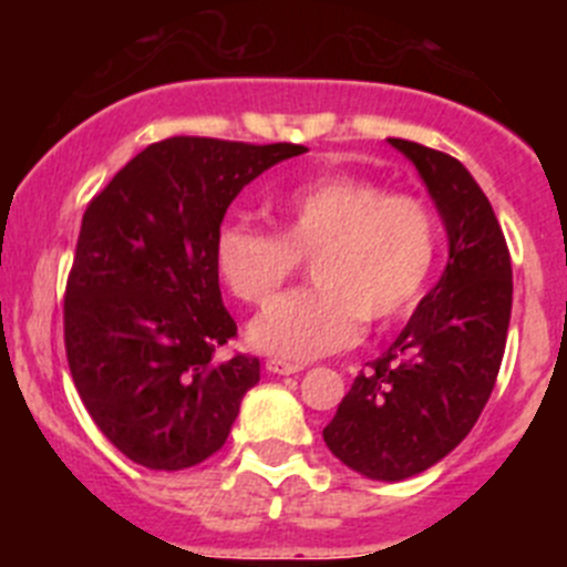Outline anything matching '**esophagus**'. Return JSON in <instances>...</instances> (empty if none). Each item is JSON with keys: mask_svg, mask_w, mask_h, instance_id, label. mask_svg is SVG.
Here are the masks:
<instances>
[{"mask_svg": "<svg viewBox=\"0 0 567 567\" xmlns=\"http://www.w3.org/2000/svg\"><path fill=\"white\" fill-rule=\"evenodd\" d=\"M300 363H286V361H278V358H270V361H267V372H272V374H297L300 372Z\"/></svg>", "mask_w": 567, "mask_h": 567, "instance_id": "1", "label": "esophagus"}]
</instances>
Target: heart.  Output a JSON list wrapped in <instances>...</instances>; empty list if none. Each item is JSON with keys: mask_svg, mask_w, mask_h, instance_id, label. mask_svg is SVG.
<instances>
[{"mask_svg": "<svg viewBox=\"0 0 567 567\" xmlns=\"http://www.w3.org/2000/svg\"><path fill=\"white\" fill-rule=\"evenodd\" d=\"M276 234L228 220L212 243L220 284L248 306H267L311 259L313 289L286 295L250 322L256 350L289 361L344 350L363 319L389 324L413 311L439 256V226L413 195L352 173H322L267 200Z\"/></svg>", "mask_w": 567, "mask_h": 567, "instance_id": "1", "label": "heart"}]
</instances>
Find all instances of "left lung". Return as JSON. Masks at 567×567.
Wrapping results in <instances>:
<instances>
[{"mask_svg":"<svg viewBox=\"0 0 567 567\" xmlns=\"http://www.w3.org/2000/svg\"><path fill=\"white\" fill-rule=\"evenodd\" d=\"M389 143L422 176L450 259L402 333L358 374L322 439L352 472L400 482L444 461L480 419L507 344L513 267L472 173L411 140Z\"/></svg>","mask_w":567,"mask_h":567,"instance_id":"obj_1","label":"left lung"}]
</instances>
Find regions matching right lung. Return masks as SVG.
<instances>
[{"label":"right lung","mask_w":567,"mask_h":567,"mask_svg":"<svg viewBox=\"0 0 567 567\" xmlns=\"http://www.w3.org/2000/svg\"><path fill=\"white\" fill-rule=\"evenodd\" d=\"M306 145L171 137L128 159L82 217L65 286V352L95 427L151 472L226 444L259 358H217L237 336L212 243L231 200Z\"/></svg>","instance_id":"add662e5"}]
</instances>
